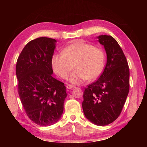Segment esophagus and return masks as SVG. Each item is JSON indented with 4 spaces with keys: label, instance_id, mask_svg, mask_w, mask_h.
Returning a JSON list of instances; mask_svg holds the SVG:
<instances>
[{
    "label": "esophagus",
    "instance_id": "34e87169",
    "mask_svg": "<svg viewBox=\"0 0 147 147\" xmlns=\"http://www.w3.org/2000/svg\"><path fill=\"white\" fill-rule=\"evenodd\" d=\"M74 87V86H73V85H71V84H68V85H67L66 88H67V89H73Z\"/></svg>",
    "mask_w": 147,
    "mask_h": 147
}]
</instances>
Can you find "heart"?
Instances as JSON below:
<instances>
[{
  "label": "heart",
  "instance_id": "b5f03b06",
  "mask_svg": "<svg viewBox=\"0 0 147 147\" xmlns=\"http://www.w3.org/2000/svg\"><path fill=\"white\" fill-rule=\"evenodd\" d=\"M51 64L54 73L63 79L68 78L73 66L74 71L69 81L80 84L100 76L105 65V54L100 48L78 40L65 47L61 54H54Z\"/></svg>",
  "mask_w": 147,
  "mask_h": 147
}]
</instances>
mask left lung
Returning a JSON list of instances; mask_svg holds the SVG:
<instances>
[{"mask_svg":"<svg viewBox=\"0 0 147 147\" xmlns=\"http://www.w3.org/2000/svg\"><path fill=\"white\" fill-rule=\"evenodd\" d=\"M107 62L99 78L85 88L82 103L86 117L98 126H105L120 115L130 88V71L123 51L111 36L101 35Z\"/></svg>","mask_w":147,"mask_h":147,"instance_id":"obj_1","label":"left lung"}]
</instances>
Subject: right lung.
<instances>
[{
	"label": "right lung",
	"mask_w": 147,
	"mask_h": 147,
	"mask_svg": "<svg viewBox=\"0 0 147 147\" xmlns=\"http://www.w3.org/2000/svg\"><path fill=\"white\" fill-rule=\"evenodd\" d=\"M56 40L41 37L26 45L16 64L18 92L31 121L48 126L59 121L67 94L64 84L53 78L51 59Z\"/></svg>",
	"instance_id": "obj_1"
}]
</instances>
